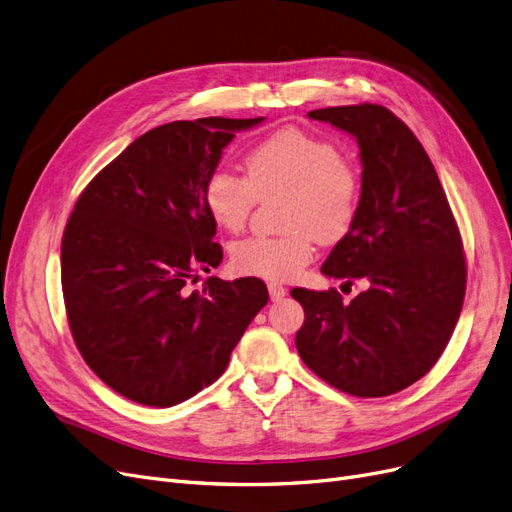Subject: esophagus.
Wrapping results in <instances>:
<instances>
[{"mask_svg":"<svg viewBox=\"0 0 512 512\" xmlns=\"http://www.w3.org/2000/svg\"><path fill=\"white\" fill-rule=\"evenodd\" d=\"M268 291H270L272 301H278V299H282V297H285V295L289 293L285 287L278 285V282H270V285H268Z\"/></svg>","mask_w":512,"mask_h":512,"instance_id":"esophagus-1","label":"esophagus"}]
</instances>
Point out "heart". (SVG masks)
<instances>
[{"label":"heart","mask_w":512,"mask_h":512,"mask_svg":"<svg viewBox=\"0 0 512 512\" xmlns=\"http://www.w3.org/2000/svg\"><path fill=\"white\" fill-rule=\"evenodd\" d=\"M282 196V236H249L230 249L246 276L291 280L314 257V242L342 240L361 206V179L333 143L299 128H282L244 156V177L215 168L202 185L211 219L227 232L249 221L257 200Z\"/></svg>","instance_id":"obj_1"}]
</instances>
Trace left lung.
<instances>
[{
  "label": "left lung",
  "instance_id": "1",
  "mask_svg": "<svg viewBox=\"0 0 512 512\" xmlns=\"http://www.w3.org/2000/svg\"><path fill=\"white\" fill-rule=\"evenodd\" d=\"M361 149V206L323 263L329 278L363 280L350 304L335 289H293L306 320L297 352L333 388L375 399L405 390L439 361L464 304L460 230L428 154L382 105L314 109Z\"/></svg>",
  "mask_w": 512,
  "mask_h": 512
}]
</instances>
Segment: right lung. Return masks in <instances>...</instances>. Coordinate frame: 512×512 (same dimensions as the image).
Wrapping results in <instances>:
<instances>
[{
  "mask_svg": "<svg viewBox=\"0 0 512 512\" xmlns=\"http://www.w3.org/2000/svg\"><path fill=\"white\" fill-rule=\"evenodd\" d=\"M263 118H200L151 128L94 177L73 206L61 280L73 342L88 367L126 399L173 407L211 386L268 304L259 278L217 268L202 185L238 130Z\"/></svg>",
  "mask_w": 512,
  "mask_h": 512,
  "instance_id": "1",
  "label": "right lung"
}]
</instances>
